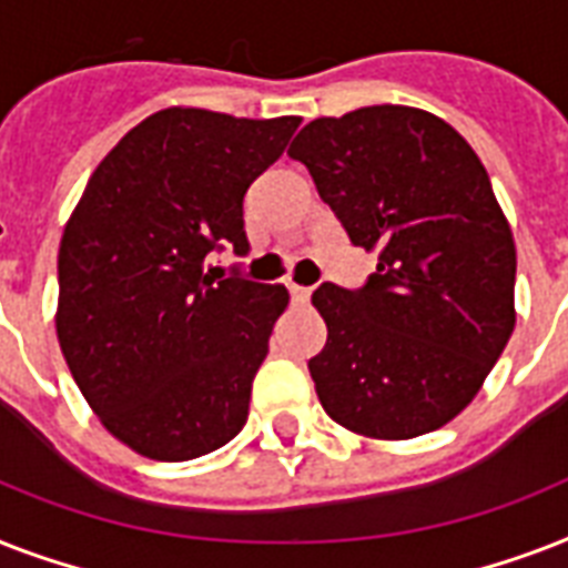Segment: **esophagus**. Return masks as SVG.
I'll use <instances>...</instances> for the list:
<instances>
[{"instance_id": "esophagus-1", "label": "esophagus", "mask_w": 568, "mask_h": 568, "mask_svg": "<svg viewBox=\"0 0 568 568\" xmlns=\"http://www.w3.org/2000/svg\"><path fill=\"white\" fill-rule=\"evenodd\" d=\"M288 294H292V303L303 306V303L310 301L312 288H306V285H297V283H288Z\"/></svg>"}]
</instances>
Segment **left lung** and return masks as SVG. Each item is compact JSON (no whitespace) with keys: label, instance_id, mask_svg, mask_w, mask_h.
<instances>
[{"label":"left lung","instance_id":"8db88e82","mask_svg":"<svg viewBox=\"0 0 568 568\" xmlns=\"http://www.w3.org/2000/svg\"><path fill=\"white\" fill-rule=\"evenodd\" d=\"M288 155L356 247L363 288L324 283L327 345L310 359L321 406L368 439H415L457 418L516 327V244L489 173L457 129L368 105L301 129Z\"/></svg>","mask_w":568,"mask_h":568}]
</instances>
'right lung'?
Wrapping results in <instances>:
<instances>
[{
	"label": "right lung",
	"mask_w": 568,
	"mask_h": 568,
	"mask_svg": "<svg viewBox=\"0 0 568 568\" xmlns=\"http://www.w3.org/2000/svg\"><path fill=\"white\" fill-rule=\"evenodd\" d=\"M301 118L155 111L84 185L58 247V345L102 427L150 459L182 463L239 436L285 285L209 276L244 256V194Z\"/></svg>",
	"instance_id": "add662e5"
}]
</instances>
